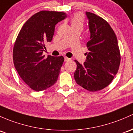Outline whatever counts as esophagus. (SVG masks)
Segmentation results:
<instances>
[{
    "instance_id": "1",
    "label": "esophagus",
    "mask_w": 133,
    "mask_h": 133,
    "mask_svg": "<svg viewBox=\"0 0 133 133\" xmlns=\"http://www.w3.org/2000/svg\"><path fill=\"white\" fill-rule=\"evenodd\" d=\"M70 58H67L66 56H65V61H70Z\"/></svg>"
}]
</instances>
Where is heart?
<instances>
[{"instance_id": "heart-1", "label": "heart", "mask_w": 133, "mask_h": 133, "mask_svg": "<svg viewBox=\"0 0 133 133\" xmlns=\"http://www.w3.org/2000/svg\"><path fill=\"white\" fill-rule=\"evenodd\" d=\"M84 16L81 13H76L72 16L71 23L72 26H83Z\"/></svg>"}]
</instances>
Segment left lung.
I'll return each instance as SVG.
<instances>
[{
    "mask_svg": "<svg viewBox=\"0 0 133 133\" xmlns=\"http://www.w3.org/2000/svg\"><path fill=\"white\" fill-rule=\"evenodd\" d=\"M90 41L87 43L86 61H77L74 78L77 84L91 92L100 91L112 82L117 74L121 54L117 38L112 27L99 16L86 12Z\"/></svg>",
    "mask_w": 133,
    "mask_h": 133,
    "instance_id": "obj_1",
    "label": "left lung"
}]
</instances>
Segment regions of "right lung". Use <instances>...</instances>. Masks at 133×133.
I'll return each mask as SVG.
<instances>
[{"mask_svg": "<svg viewBox=\"0 0 133 133\" xmlns=\"http://www.w3.org/2000/svg\"><path fill=\"white\" fill-rule=\"evenodd\" d=\"M67 17L58 11H41L27 20L18 34L12 52L14 65L23 81L35 91L53 85L64 61L62 56L42 55L45 43L51 42L55 25Z\"/></svg>", "mask_w": 133, "mask_h": 133, "instance_id": "right-lung-1", "label": "right lung"}]
</instances>
